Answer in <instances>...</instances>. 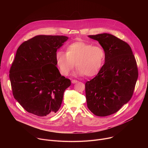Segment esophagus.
<instances>
[{"mask_svg":"<svg viewBox=\"0 0 148 148\" xmlns=\"http://www.w3.org/2000/svg\"><path fill=\"white\" fill-rule=\"evenodd\" d=\"M78 82V81L75 80V79H72V81H71V82H72L73 84H75V83H77V82Z\"/></svg>","mask_w":148,"mask_h":148,"instance_id":"obj_1","label":"esophagus"}]
</instances>
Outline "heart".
Here are the masks:
<instances>
[{"label":"heart","instance_id":"1","mask_svg":"<svg viewBox=\"0 0 148 148\" xmlns=\"http://www.w3.org/2000/svg\"><path fill=\"white\" fill-rule=\"evenodd\" d=\"M105 53L100 45H94L84 41L75 42L69 45L66 53L58 51L56 53V63L60 73L69 75L75 67L76 74L88 77L97 75L102 67Z\"/></svg>","mask_w":148,"mask_h":148}]
</instances>
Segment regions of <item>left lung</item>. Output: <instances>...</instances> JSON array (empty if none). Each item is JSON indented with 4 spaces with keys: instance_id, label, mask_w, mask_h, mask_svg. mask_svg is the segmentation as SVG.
<instances>
[{
    "instance_id": "8db88e82",
    "label": "left lung",
    "mask_w": 148,
    "mask_h": 148,
    "mask_svg": "<svg viewBox=\"0 0 148 148\" xmlns=\"http://www.w3.org/2000/svg\"><path fill=\"white\" fill-rule=\"evenodd\" d=\"M98 41L105 53L98 74L86 83L87 107L94 115L116 112L131 98L138 77L136 62L130 45L109 33L88 36Z\"/></svg>"
}]
</instances>
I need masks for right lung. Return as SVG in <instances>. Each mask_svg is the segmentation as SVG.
<instances>
[{
    "label": "right lung",
    "instance_id": "right-lung-1",
    "mask_svg": "<svg viewBox=\"0 0 148 148\" xmlns=\"http://www.w3.org/2000/svg\"><path fill=\"white\" fill-rule=\"evenodd\" d=\"M68 39L64 36L38 35L18 48L9 78L14 98L28 112L46 116L60 108L71 81L61 75L56 56Z\"/></svg>",
    "mask_w": 148,
    "mask_h": 148
}]
</instances>
